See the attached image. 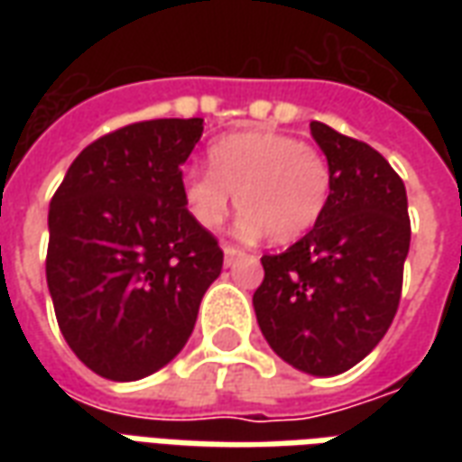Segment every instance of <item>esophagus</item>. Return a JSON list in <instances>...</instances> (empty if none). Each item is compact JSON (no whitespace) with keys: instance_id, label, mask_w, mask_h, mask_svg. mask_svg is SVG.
I'll return each mask as SVG.
<instances>
[{"instance_id":"34e87169","label":"esophagus","mask_w":462,"mask_h":462,"mask_svg":"<svg viewBox=\"0 0 462 462\" xmlns=\"http://www.w3.org/2000/svg\"><path fill=\"white\" fill-rule=\"evenodd\" d=\"M222 252H225V264H227V267H232V264L237 260H242V257H247V252L240 250V247H235V245H225Z\"/></svg>"}]
</instances>
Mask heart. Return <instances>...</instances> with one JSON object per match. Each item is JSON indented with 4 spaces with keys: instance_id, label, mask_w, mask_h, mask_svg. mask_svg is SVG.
Returning a JSON list of instances; mask_svg holds the SVG:
<instances>
[{
    "instance_id": "b5f03b06",
    "label": "heart",
    "mask_w": 462,
    "mask_h": 462,
    "mask_svg": "<svg viewBox=\"0 0 462 462\" xmlns=\"http://www.w3.org/2000/svg\"><path fill=\"white\" fill-rule=\"evenodd\" d=\"M210 171L182 175V202L192 220L217 230L232 195L245 235L290 245L311 232L329 208L334 172L321 148L287 133L254 128L222 135L208 148Z\"/></svg>"
}]
</instances>
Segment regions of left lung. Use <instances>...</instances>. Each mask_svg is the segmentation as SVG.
<instances>
[{
    "label": "left lung",
    "instance_id": "8db88e82",
    "mask_svg": "<svg viewBox=\"0 0 462 462\" xmlns=\"http://www.w3.org/2000/svg\"><path fill=\"white\" fill-rule=\"evenodd\" d=\"M334 190L319 225L264 254L252 304L264 339L300 371L337 376L356 366L396 317L411 245L406 185L368 143L311 121Z\"/></svg>",
    "mask_w": 462,
    "mask_h": 462
}]
</instances>
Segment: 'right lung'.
Segmentation results:
<instances>
[{"label": "right lung", "mask_w": 462, "mask_h": 462, "mask_svg": "<svg viewBox=\"0 0 462 462\" xmlns=\"http://www.w3.org/2000/svg\"><path fill=\"white\" fill-rule=\"evenodd\" d=\"M202 118L123 125L86 145L49 208L46 284L66 344L111 381L180 354L222 272L215 235L182 202Z\"/></svg>", "instance_id": "add662e5"}]
</instances>
